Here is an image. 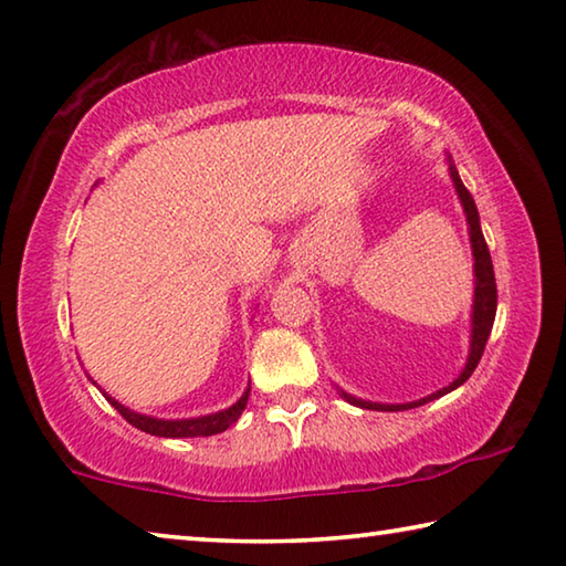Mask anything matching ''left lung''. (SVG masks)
<instances>
[{
    "label": "left lung",
    "instance_id": "1",
    "mask_svg": "<svg viewBox=\"0 0 566 566\" xmlns=\"http://www.w3.org/2000/svg\"><path fill=\"white\" fill-rule=\"evenodd\" d=\"M452 171V179H454V187H457V195L462 199L464 205V212H467V222H469V237H472V252H474V274H476V290H474V314H472V352H469V359H467V367L462 375H459L452 385L434 391V395H429L419 401H409V405H375V401H361V399H354L347 397L352 405L364 407V409H377V411H401V409H415L427 405V401L444 397L447 391L457 389L459 385H464V381L472 377V371L476 369L479 359H482L484 347H486V339H490V332H492V324H494V314H496V282H494V266H492V254H490V247L484 242V234H482V227H479V212H476V205L472 195H469V189L464 187V181L459 179V171L457 167H449Z\"/></svg>",
    "mask_w": 566,
    "mask_h": 566
}]
</instances>
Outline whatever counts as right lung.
Listing matches in <instances>:
<instances>
[{"label": "right lung", "instance_id": "1", "mask_svg": "<svg viewBox=\"0 0 566 566\" xmlns=\"http://www.w3.org/2000/svg\"><path fill=\"white\" fill-rule=\"evenodd\" d=\"M109 405L119 411V415L129 421L132 427L142 429V432L147 434H155V437H171V439H179V437H212L224 432L227 427H232L234 421L242 417V411L247 407V399H249V391H244L242 399L237 401L224 411H217V415H209V417H197V419H155V417H145V415H134L127 407H122L119 401H114L112 397Z\"/></svg>", "mask_w": 566, "mask_h": 566}]
</instances>
